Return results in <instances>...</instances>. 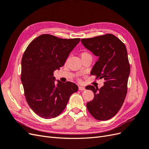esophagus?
Instances as JSON below:
<instances>
[{"instance_id": "obj_1", "label": "esophagus", "mask_w": 149, "mask_h": 149, "mask_svg": "<svg viewBox=\"0 0 149 149\" xmlns=\"http://www.w3.org/2000/svg\"><path fill=\"white\" fill-rule=\"evenodd\" d=\"M78 89H79V91H85V90H86L85 88L83 87V86H79Z\"/></svg>"}]
</instances>
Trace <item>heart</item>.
<instances>
[{"instance_id": "1", "label": "heart", "mask_w": 149, "mask_h": 149, "mask_svg": "<svg viewBox=\"0 0 149 149\" xmlns=\"http://www.w3.org/2000/svg\"><path fill=\"white\" fill-rule=\"evenodd\" d=\"M86 54H88V53H83L81 54V55H86Z\"/></svg>"}]
</instances>
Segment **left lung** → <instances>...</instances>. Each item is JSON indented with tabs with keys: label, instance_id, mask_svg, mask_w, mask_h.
<instances>
[{
	"label": "left lung",
	"instance_id": "8db88e82",
	"mask_svg": "<svg viewBox=\"0 0 149 149\" xmlns=\"http://www.w3.org/2000/svg\"><path fill=\"white\" fill-rule=\"evenodd\" d=\"M83 46L98 57L91 74L105 82L100 89L88 86L93 91V100L87 103L89 113L100 120L114 117L123 106L127 94L130 65L125 45L112 34L81 40Z\"/></svg>",
	"mask_w": 149,
	"mask_h": 149
}]
</instances>
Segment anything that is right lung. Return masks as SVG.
<instances>
[{
    "label": "right lung",
    "instance_id": "right-lung-1",
    "mask_svg": "<svg viewBox=\"0 0 149 149\" xmlns=\"http://www.w3.org/2000/svg\"><path fill=\"white\" fill-rule=\"evenodd\" d=\"M79 41L80 38L63 39L43 34L34 39L25 51L22 83L29 106L41 118L52 119L60 115L71 94L78 91L76 84L56 80L53 73L65 65Z\"/></svg>",
    "mask_w": 149,
    "mask_h": 149
}]
</instances>
